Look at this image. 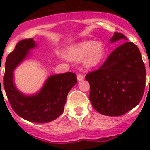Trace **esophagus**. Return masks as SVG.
I'll use <instances>...</instances> for the list:
<instances>
[{"mask_svg": "<svg viewBox=\"0 0 150 150\" xmlns=\"http://www.w3.org/2000/svg\"><path fill=\"white\" fill-rule=\"evenodd\" d=\"M77 79L79 82H80V81H82V80L84 79V76L81 75V74H79V75H77Z\"/></svg>", "mask_w": 150, "mask_h": 150, "instance_id": "34e87169", "label": "esophagus"}]
</instances>
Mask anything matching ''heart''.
Here are the masks:
<instances>
[{"label":"heart","mask_w":150,"mask_h":150,"mask_svg":"<svg viewBox=\"0 0 150 150\" xmlns=\"http://www.w3.org/2000/svg\"><path fill=\"white\" fill-rule=\"evenodd\" d=\"M106 55V49L101 42L93 40L82 41L70 46L66 50V57L69 60H82L86 68H93L98 66Z\"/></svg>","instance_id":"1"}]
</instances>
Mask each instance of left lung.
<instances>
[{"label": "left lung", "instance_id": "8db88e82", "mask_svg": "<svg viewBox=\"0 0 150 150\" xmlns=\"http://www.w3.org/2000/svg\"><path fill=\"white\" fill-rule=\"evenodd\" d=\"M128 39L114 33L111 43ZM89 100L100 114L121 116L139 103L146 85V68L137 46L125 42L110 54L100 69L88 73Z\"/></svg>", "mask_w": 150, "mask_h": 150}]
</instances>
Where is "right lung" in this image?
<instances>
[{
	"mask_svg": "<svg viewBox=\"0 0 150 150\" xmlns=\"http://www.w3.org/2000/svg\"><path fill=\"white\" fill-rule=\"evenodd\" d=\"M37 46L33 39H25L16 44L6 60L4 87L11 106L18 116L35 123H47L63 113L68 92L77 83V78L72 72L52 75L36 93L27 95L18 90L14 82V71Z\"/></svg>",
	"mask_w": 150,
	"mask_h": 150,
	"instance_id": "add662e5",
	"label": "right lung"
}]
</instances>
